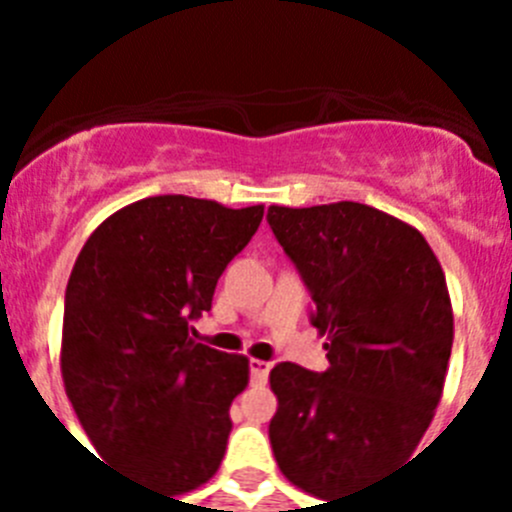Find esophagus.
<instances>
[{"mask_svg": "<svg viewBox=\"0 0 512 512\" xmlns=\"http://www.w3.org/2000/svg\"><path fill=\"white\" fill-rule=\"evenodd\" d=\"M251 382H256V384H264L266 382V377H269V369H271V364L269 361H261V359H251Z\"/></svg>", "mask_w": 512, "mask_h": 512, "instance_id": "esophagus-1", "label": "esophagus"}]
</instances>
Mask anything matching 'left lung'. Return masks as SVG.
I'll return each instance as SVG.
<instances>
[{"label": "left lung", "mask_w": 512, "mask_h": 512, "mask_svg": "<svg viewBox=\"0 0 512 512\" xmlns=\"http://www.w3.org/2000/svg\"><path fill=\"white\" fill-rule=\"evenodd\" d=\"M266 217L310 289L330 361L323 374L271 369V449L292 485L330 500L418 449L454 343L449 287L423 233L377 207L271 205Z\"/></svg>", "instance_id": "1"}]
</instances>
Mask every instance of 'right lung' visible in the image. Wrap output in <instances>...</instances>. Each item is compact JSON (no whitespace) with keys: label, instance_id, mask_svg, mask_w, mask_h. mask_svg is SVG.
Returning a JSON list of instances; mask_svg holds the SVG:
<instances>
[{"label":"right lung","instance_id":"1","mask_svg":"<svg viewBox=\"0 0 512 512\" xmlns=\"http://www.w3.org/2000/svg\"><path fill=\"white\" fill-rule=\"evenodd\" d=\"M261 217L264 205L146 197L107 217L71 269L66 395L97 454L166 495L205 485L225 456L248 359L197 343L189 320L210 310Z\"/></svg>","mask_w":512,"mask_h":512}]
</instances>
